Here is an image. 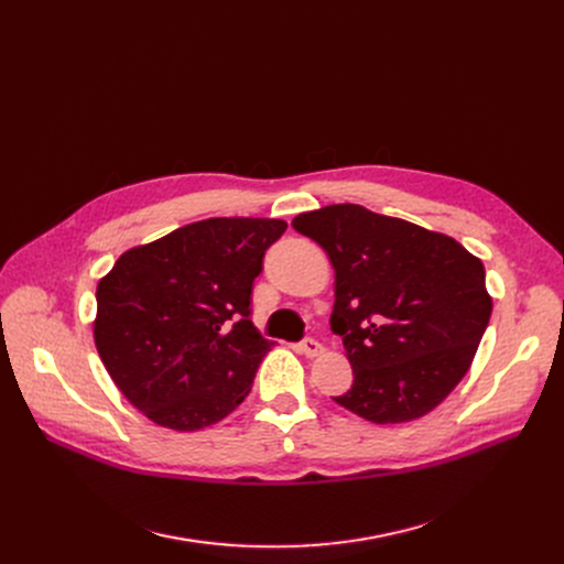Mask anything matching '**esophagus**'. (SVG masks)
<instances>
[{"mask_svg":"<svg viewBox=\"0 0 564 564\" xmlns=\"http://www.w3.org/2000/svg\"><path fill=\"white\" fill-rule=\"evenodd\" d=\"M300 349H302V354H306L308 359H313V357H319V354H322V345H319L315 338H306V340H302Z\"/></svg>","mask_w":564,"mask_h":564,"instance_id":"34e87169","label":"esophagus"}]
</instances>
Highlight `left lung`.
Masks as SVG:
<instances>
[{
  "mask_svg": "<svg viewBox=\"0 0 564 564\" xmlns=\"http://www.w3.org/2000/svg\"><path fill=\"white\" fill-rule=\"evenodd\" d=\"M336 270L332 332L351 389L334 400L377 425L409 423L451 395L491 317L480 258L453 237L338 203L292 219Z\"/></svg>",
  "mask_w": 564,
  "mask_h": 564,
  "instance_id": "left-lung-1",
  "label": "left lung"
}]
</instances>
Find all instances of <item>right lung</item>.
Returning <instances> with one entry per match:
<instances>
[{
	"instance_id": "right-lung-1",
	"label": "right lung",
	"mask_w": 564,
	"mask_h": 564,
	"mask_svg": "<svg viewBox=\"0 0 564 564\" xmlns=\"http://www.w3.org/2000/svg\"><path fill=\"white\" fill-rule=\"evenodd\" d=\"M281 219H205L134 247L98 283L94 338L113 383L153 423L194 432L240 404L272 343L251 288Z\"/></svg>"
}]
</instances>
